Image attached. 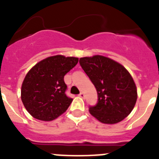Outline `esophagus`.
<instances>
[{
    "label": "esophagus",
    "instance_id": "1",
    "mask_svg": "<svg viewBox=\"0 0 159 159\" xmlns=\"http://www.w3.org/2000/svg\"><path fill=\"white\" fill-rule=\"evenodd\" d=\"M78 96H79V97H81V98H84V97H85V94H84L83 92H81V93L78 94Z\"/></svg>",
    "mask_w": 159,
    "mask_h": 159
}]
</instances>
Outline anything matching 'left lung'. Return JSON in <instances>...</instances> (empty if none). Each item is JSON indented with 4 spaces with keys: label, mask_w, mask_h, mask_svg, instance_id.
Here are the masks:
<instances>
[{
    "label": "left lung",
    "mask_w": 159,
    "mask_h": 159,
    "mask_svg": "<svg viewBox=\"0 0 159 159\" xmlns=\"http://www.w3.org/2000/svg\"><path fill=\"white\" fill-rule=\"evenodd\" d=\"M79 63L98 94L96 105L89 107L90 114L104 124H116L127 117L137 98L136 85L127 69L98 55L80 58Z\"/></svg>",
    "instance_id": "1"
}]
</instances>
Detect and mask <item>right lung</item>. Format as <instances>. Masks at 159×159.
<instances>
[{
    "mask_svg": "<svg viewBox=\"0 0 159 159\" xmlns=\"http://www.w3.org/2000/svg\"><path fill=\"white\" fill-rule=\"evenodd\" d=\"M78 62L77 57L54 56L34 65L22 82L21 98L32 116L53 120L67 110L73 98L66 95L64 77Z\"/></svg>",
    "mask_w": 159,
    "mask_h": 159,
    "instance_id": "right-lung-1",
    "label": "right lung"
}]
</instances>
